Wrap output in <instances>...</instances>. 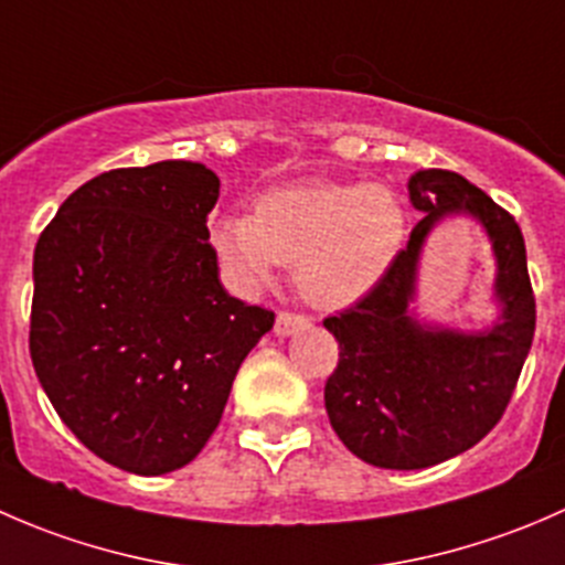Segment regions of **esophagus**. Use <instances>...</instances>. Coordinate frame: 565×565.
I'll return each mask as SVG.
<instances>
[{
    "instance_id": "1",
    "label": "esophagus",
    "mask_w": 565,
    "mask_h": 565,
    "mask_svg": "<svg viewBox=\"0 0 565 565\" xmlns=\"http://www.w3.org/2000/svg\"><path fill=\"white\" fill-rule=\"evenodd\" d=\"M306 324H309V317L292 315V311H281V315L276 317V333L289 335V333H295V330L306 328Z\"/></svg>"
}]
</instances>
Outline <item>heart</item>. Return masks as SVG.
I'll list each match as a JSON object with an SVG mask.
<instances>
[{
  "label": "heart",
  "instance_id": "heart-1",
  "mask_svg": "<svg viewBox=\"0 0 565 565\" xmlns=\"http://www.w3.org/2000/svg\"><path fill=\"white\" fill-rule=\"evenodd\" d=\"M221 262L241 281L295 265L311 303L350 306L388 273L404 241V210L385 185L292 182L262 193L254 215L224 213L210 226Z\"/></svg>",
  "mask_w": 565,
  "mask_h": 565
}]
</instances>
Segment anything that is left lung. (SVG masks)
Wrapping results in <instances>:
<instances>
[{
  "label": "left lung",
  "mask_w": 565,
  "mask_h": 565,
  "mask_svg": "<svg viewBox=\"0 0 565 565\" xmlns=\"http://www.w3.org/2000/svg\"><path fill=\"white\" fill-rule=\"evenodd\" d=\"M409 202L424 218L377 287L324 319L339 341V366L324 383V409L339 440L385 470H420L476 446L503 418L533 344L535 298L525 237L514 215L446 169L409 177ZM467 214L495 254L499 319L481 331L420 326L408 315L425 237L443 217Z\"/></svg>",
  "instance_id": "8db88e82"
}]
</instances>
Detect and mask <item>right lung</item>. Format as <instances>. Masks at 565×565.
Segmentation results:
<instances>
[{
	"label": "right lung",
	"instance_id": "right-lung-1",
	"mask_svg": "<svg viewBox=\"0 0 565 565\" xmlns=\"http://www.w3.org/2000/svg\"><path fill=\"white\" fill-rule=\"evenodd\" d=\"M204 163L111 169L62 202L35 246L30 355L62 424L108 465H188L276 315L232 298Z\"/></svg>",
	"mask_w": 565,
	"mask_h": 565
}]
</instances>
